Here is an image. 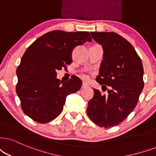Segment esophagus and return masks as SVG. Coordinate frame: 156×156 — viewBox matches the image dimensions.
I'll return each instance as SVG.
<instances>
[{
  "instance_id": "34e87169",
  "label": "esophagus",
  "mask_w": 156,
  "mask_h": 156,
  "mask_svg": "<svg viewBox=\"0 0 156 156\" xmlns=\"http://www.w3.org/2000/svg\"><path fill=\"white\" fill-rule=\"evenodd\" d=\"M88 86H89V85H88V84L87 83H86V82L83 83V84H82V88H83L88 87Z\"/></svg>"
}]
</instances>
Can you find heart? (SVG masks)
I'll return each mask as SVG.
<instances>
[{
  "instance_id": "heart-1",
  "label": "heart",
  "mask_w": 156,
  "mask_h": 156,
  "mask_svg": "<svg viewBox=\"0 0 156 156\" xmlns=\"http://www.w3.org/2000/svg\"><path fill=\"white\" fill-rule=\"evenodd\" d=\"M83 77L85 79H87V78H88V76H86V75H84V76H83Z\"/></svg>"
}]
</instances>
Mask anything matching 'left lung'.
Returning <instances> with one entry per match:
<instances>
[{
	"label": "left lung",
	"instance_id": "obj_1",
	"mask_svg": "<svg viewBox=\"0 0 156 156\" xmlns=\"http://www.w3.org/2000/svg\"><path fill=\"white\" fill-rule=\"evenodd\" d=\"M90 34L104 51L96 80L110 88L104 95L94 89L86 112L97 125L112 127L124 121L137 105L144 87L143 63L133 45L117 33Z\"/></svg>",
	"mask_w": 156,
	"mask_h": 156
}]
</instances>
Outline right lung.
Here are the masks:
<instances>
[{
	"label": "right lung",
	"instance_id": "add662e5",
	"mask_svg": "<svg viewBox=\"0 0 156 156\" xmlns=\"http://www.w3.org/2000/svg\"><path fill=\"white\" fill-rule=\"evenodd\" d=\"M91 40L88 31L56 30L39 37L27 49L16 70V88L25 114L42 124L60 115L67 96L78 91L82 81L74 78L62 83L57 70L71 63L75 47Z\"/></svg>",
	"mask_w": 156,
	"mask_h": 156
}]
</instances>
